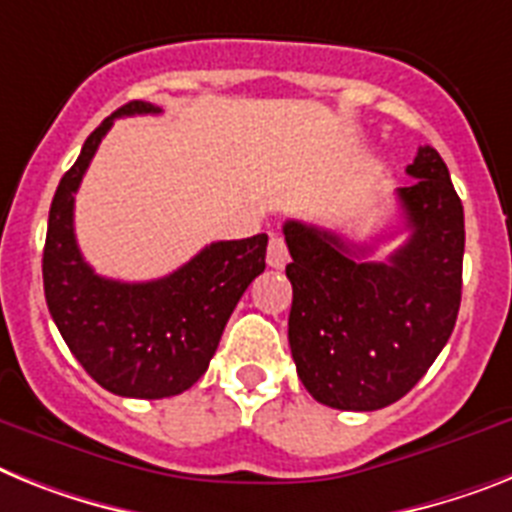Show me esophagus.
<instances>
[{
  "label": "esophagus",
  "instance_id": "1",
  "mask_svg": "<svg viewBox=\"0 0 512 512\" xmlns=\"http://www.w3.org/2000/svg\"><path fill=\"white\" fill-rule=\"evenodd\" d=\"M265 260H268L270 268H276V270L286 268V263H289V249H286V242H283L278 234L270 236L268 255H265Z\"/></svg>",
  "mask_w": 512,
  "mask_h": 512
}]
</instances>
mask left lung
Segmentation results:
<instances>
[{
	"mask_svg": "<svg viewBox=\"0 0 512 512\" xmlns=\"http://www.w3.org/2000/svg\"><path fill=\"white\" fill-rule=\"evenodd\" d=\"M398 190L409 239L388 260H369L333 231L286 221L294 289L289 346L315 401L377 411L409 393L453 333L461 307L463 205L435 148L406 166Z\"/></svg>",
	"mask_w": 512,
	"mask_h": 512,
	"instance_id": "1",
	"label": "left lung"
}]
</instances>
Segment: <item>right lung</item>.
Instances as JSON below:
<instances>
[{
  "mask_svg": "<svg viewBox=\"0 0 512 512\" xmlns=\"http://www.w3.org/2000/svg\"><path fill=\"white\" fill-rule=\"evenodd\" d=\"M161 114L124 103L85 140L51 200L44 294L64 343L93 380L124 398H169L205 375L221 333L247 286L265 270L268 236L213 242L190 263L145 283L93 273L75 239V192L114 119Z\"/></svg>",
  "mask_w": 512,
  "mask_h": 512,
  "instance_id": "add662e5",
  "label": "right lung"
}]
</instances>
